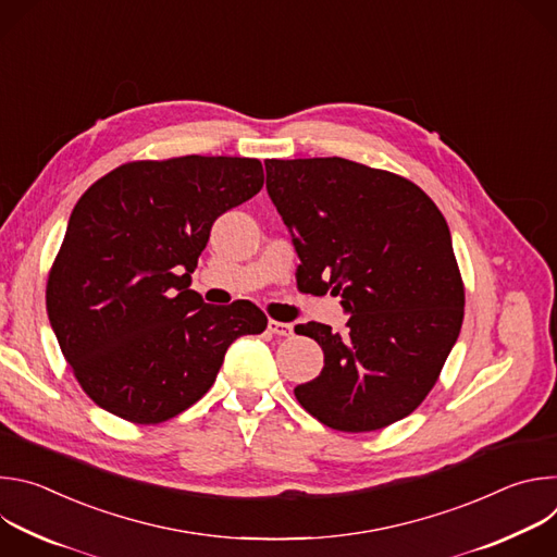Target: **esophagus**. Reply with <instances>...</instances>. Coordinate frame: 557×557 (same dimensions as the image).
<instances>
[{
	"instance_id": "34e87169",
	"label": "esophagus",
	"mask_w": 557,
	"mask_h": 557,
	"mask_svg": "<svg viewBox=\"0 0 557 557\" xmlns=\"http://www.w3.org/2000/svg\"><path fill=\"white\" fill-rule=\"evenodd\" d=\"M267 329H269L271 335H277V337H290L293 335V326L284 324V322H277V320H269Z\"/></svg>"
}]
</instances>
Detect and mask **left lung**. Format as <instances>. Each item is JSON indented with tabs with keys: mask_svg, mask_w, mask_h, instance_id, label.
Returning <instances> with one entry per match:
<instances>
[{
	"mask_svg": "<svg viewBox=\"0 0 557 557\" xmlns=\"http://www.w3.org/2000/svg\"><path fill=\"white\" fill-rule=\"evenodd\" d=\"M267 189L293 235L297 288L342 295L344 333L297 335L324 350L299 406L339 432H372L412 414L445 366L465 314L449 226L412 181L346 158H269Z\"/></svg>",
	"mask_w": 557,
	"mask_h": 557,
	"instance_id": "1",
	"label": "left lung"
}]
</instances>
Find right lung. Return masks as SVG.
I'll list each match as a JSON object with an SVG mask.
<instances>
[{"mask_svg":"<svg viewBox=\"0 0 557 557\" xmlns=\"http://www.w3.org/2000/svg\"><path fill=\"white\" fill-rule=\"evenodd\" d=\"M262 185L258 158L194 153L125 163L78 198L46 310L99 408L138 425L170 421L202 399L237 337L267 329L256 304L211 306L189 288L215 218Z\"/></svg>","mask_w":557,"mask_h":557,"instance_id":"add662e5","label":"right lung"}]
</instances>
